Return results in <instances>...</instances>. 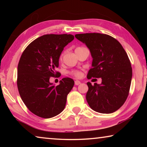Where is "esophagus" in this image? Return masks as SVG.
<instances>
[{
    "instance_id": "1",
    "label": "esophagus",
    "mask_w": 147,
    "mask_h": 147,
    "mask_svg": "<svg viewBox=\"0 0 147 147\" xmlns=\"http://www.w3.org/2000/svg\"><path fill=\"white\" fill-rule=\"evenodd\" d=\"M80 82L79 80H76L75 82H74V84H75L76 86H78L79 84H80Z\"/></svg>"
}]
</instances>
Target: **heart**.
I'll return each mask as SVG.
<instances>
[{
	"mask_svg": "<svg viewBox=\"0 0 147 147\" xmlns=\"http://www.w3.org/2000/svg\"><path fill=\"white\" fill-rule=\"evenodd\" d=\"M84 47H77L75 51H77V50H80V49H84ZM63 54L64 53H61V54L59 56V60H61L62 58H63ZM69 74H71V75L73 76L74 77H76V78H79V77H80L82 75V73L81 71H80L78 70H72L70 72H69Z\"/></svg>",
	"mask_w": 147,
	"mask_h": 147,
	"instance_id": "obj_1",
	"label": "heart"
}]
</instances>
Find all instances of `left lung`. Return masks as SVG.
<instances>
[{"label":"left lung","mask_w":147,"mask_h":147,"mask_svg":"<svg viewBox=\"0 0 147 147\" xmlns=\"http://www.w3.org/2000/svg\"><path fill=\"white\" fill-rule=\"evenodd\" d=\"M91 52L93 62L87 78H101L102 83L88 82L86 100L96 112L111 113L123 105L130 91L132 69L123 46L113 37L99 33L76 34Z\"/></svg>","instance_id":"1"}]
</instances>
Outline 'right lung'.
I'll return each instance as SVG.
<instances>
[{
  "label": "right lung",
  "instance_id": "add662e5",
  "mask_svg": "<svg viewBox=\"0 0 147 147\" xmlns=\"http://www.w3.org/2000/svg\"><path fill=\"white\" fill-rule=\"evenodd\" d=\"M74 38L67 34L44 35L30 43L22 54L17 67V88L24 104L37 116L51 118L65 108L74 80L64 78L54 86L49 79L59 74L56 71L59 56Z\"/></svg>",
  "mask_w": 147,
  "mask_h": 147
}]
</instances>
